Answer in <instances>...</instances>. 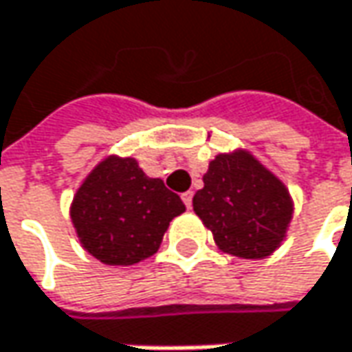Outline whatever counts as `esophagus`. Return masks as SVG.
Listing matches in <instances>:
<instances>
[{"label":"esophagus","mask_w":352,"mask_h":352,"mask_svg":"<svg viewBox=\"0 0 352 352\" xmlns=\"http://www.w3.org/2000/svg\"><path fill=\"white\" fill-rule=\"evenodd\" d=\"M181 199H183L185 207H187V209H191V205H193V191H185V193L181 195Z\"/></svg>","instance_id":"34e87169"}]
</instances>
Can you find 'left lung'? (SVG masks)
Masks as SVG:
<instances>
[{
  "instance_id": "obj_1",
  "label": "left lung",
  "mask_w": 352,
  "mask_h": 352,
  "mask_svg": "<svg viewBox=\"0 0 352 352\" xmlns=\"http://www.w3.org/2000/svg\"><path fill=\"white\" fill-rule=\"evenodd\" d=\"M193 197V209L213 231L221 251L269 257L285 237L293 203L279 179L245 151L217 155Z\"/></svg>"
}]
</instances>
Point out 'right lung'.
<instances>
[{
	"label": "right lung",
	"mask_w": 352,
	"mask_h": 352,
	"mask_svg": "<svg viewBox=\"0 0 352 352\" xmlns=\"http://www.w3.org/2000/svg\"><path fill=\"white\" fill-rule=\"evenodd\" d=\"M185 211L161 179L147 177L135 159L101 161L79 187L72 221L85 251L105 265H133L159 249L169 221Z\"/></svg>",
	"instance_id": "add662e5"
}]
</instances>
